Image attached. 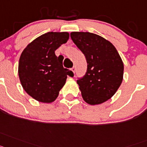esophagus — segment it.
<instances>
[{"instance_id":"obj_1","label":"esophagus","mask_w":147,"mask_h":147,"mask_svg":"<svg viewBox=\"0 0 147 147\" xmlns=\"http://www.w3.org/2000/svg\"><path fill=\"white\" fill-rule=\"evenodd\" d=\"M75 70H76V66H74L73 67H72V71L74 72V73H75Z\"/></svg>"}]
</instances>
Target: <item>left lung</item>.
Returning <instances> with one entry per match:
<instances>
[{
  "mask_svg": "<svg viewBox=\"0 0 147 147\" xmlns=\"http://www.w3.org/2000/svg\"><path fill=\"white\" fill-rule=\"evenodd\" d=\"M70 37L86 57L87 71L77 81L84 101L103 104L115 94L123 81V63L115 47L91 32H72Z\"/></svg>",
  "mask_w": 147,
  "mask_h": 147,
  "instance_id": "1",
  "label": "left lung"
}]
</instances>
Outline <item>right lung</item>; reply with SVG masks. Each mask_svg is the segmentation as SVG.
I'll return each instance as SVG.
<instances>
[{
    "instance_id": "obj_1",
    "label": "right lung",
    "mask_w": 147,
    "mask_h": 147,
    "mask_svg": "<svg viewBox=\"0 0 147 147\" xmlns=\"http://www.w3.org/2000/svg\"><path fill=\"white\" fill-rule=\"evenodd\" d=\"M66 32L45 33L29 43L20 55L18 75L23 88L36 100L49 104L58 98L67 75L72 71L63 68V56L55 51L67 42Z\"/></svg>"
}]
</instances>
